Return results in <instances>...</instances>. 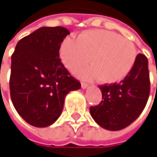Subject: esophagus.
I'll list each match as a JSON object with an SVG mask.
<instances>
[{
    "label": "esophagus",
    "instance_id": "obj_1",
    "mask_svg": "<svg viewBox=\"0 0 157 157\" xmlns=\"http://www.w3.org/2000/svg\"><path fill=\"white\" fill-rule=\"evenodd\" d=\"M88 86H89V84H88V83L82 82V88H87Z\"/></svg>",
    "mask_w": 157,
    "mask_h": 157
}]
</instances>
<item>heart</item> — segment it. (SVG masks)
Instances as JSON below:
<instances>
[{
	"label": "heart",
	"instance_id": "heart-1",
	"mask_svg": "<svg viewBox=\"0 0 157 157\" xmlns=\"http://www.w3.org/2000/svg\"><path fill=\"white\" fill-rule=\"evenodd\" d=\"M61 59L71 72L85 66L79 75L86 79L99 78L104 84L119 82L131 72L137 60L134 43L107 30L84 31L75 40L67 38L60 48Z\"/></svg>",
	"mask_w": 157,
	"mask_h": 157
}]
</instances>
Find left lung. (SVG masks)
<instances>
[{
    "instance_id": "left-lung-1",
    "label": "left lung",
    "mask_w": 157,
    "mask_h": 157,
    "mask_svg": "<svg viewBox=\"0 0 157 157\" xmlns=\"http://www.w3.org/2000/svg\"><path fill=\"white\" fill-rule=\"evenodd\" d=\"M102 101L90 107L93 119L110 131H119L135 121L144 109L150 92L148 59L138 54L131 72L119 83L100 85Z\"/></svg>"
}]
</instances>
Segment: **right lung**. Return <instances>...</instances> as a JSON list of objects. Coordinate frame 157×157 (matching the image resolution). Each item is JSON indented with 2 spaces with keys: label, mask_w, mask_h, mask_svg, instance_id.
I'll use <instances>...</instances> for the list:
<instances>
[{
  "label": "right lung",
  "mask_w": 157,
  "mask_h": 157,
  "mask_svg": "<svg viewBox=\"0 0 157 157\" xmlns=\"http://www.w3.org/2000/svg\"><path fill=\"white\" fill-rule=\"evenodd\" d=\"M69 34L62 26H44L21 38L12 54V102L22 119L36 127L54 123L66 94L81 87L59 57L61 44Z\"/></svg>",
  "instance_id": "add662e5"
}]
</instances>
